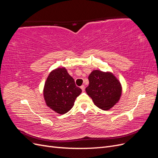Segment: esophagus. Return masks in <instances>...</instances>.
I'll use <instances>...</instances> for the list:
<instances>
[{
  "mask_svg": "<svg viewBox=\"0 0 158 158\" xmlns=\"http://www.w3.org/2000/svg\"><path fill=\"white\" fill-rule=\"evenodd\" d=\"M80 88L82 89V92H84V90H85V86L84 85H81L80 86Z\"/></svg>",
  "mask_w": 158,
  "mask_h": 158,
  "instance_id": "obj_1",
  "label": "esophagus"
}]
</instances>
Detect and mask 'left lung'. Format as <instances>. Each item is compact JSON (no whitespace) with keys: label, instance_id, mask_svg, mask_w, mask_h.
I'll return each instance as SVG.
<instances>
[{"label":"left lung","instance_id":"obj_1","mask_svg":"<svg viewBox=\"0 0 158 158\" xmlns=\"http://www.w3.org/2000/svg\"><path fill=\"white\" fill-rule=\"evenodd\" d=\"M89 85L85 91L99 109L109 110L113 107L121 98V83L111 73L95 70L88 76Z\"/></svg>","mask_w":158,"mask_h":158}]
</instances>
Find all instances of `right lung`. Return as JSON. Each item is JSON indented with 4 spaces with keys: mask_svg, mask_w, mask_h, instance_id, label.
Instances as JSON below:
<instances>
[{
    "mask_svg": "<svg viewBox=\"0 0 158 158\" xmlns=\"http://www.w3.org/2000/svg\"><path fill=\"white\" fill-rule=\"evenodd\" d=\"M81 92L82 89L76 86L74 80L64 67L51 72L44 89L47 106L61 114L70 111Z\"/></svg>",
    "mask_w": 158,
    "mask_h": 158,
    "instance_id": "add662e5",
    "label": "right lung"
}]
</instances>
